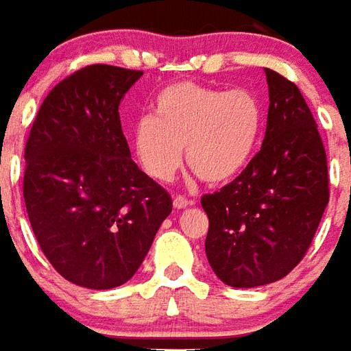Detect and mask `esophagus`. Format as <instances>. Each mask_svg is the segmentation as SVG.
I'll list each match as a JSON object with an SVG mask.
<instances>
[{"label":"esophagus","mask_w":351,"mask_h":351,"mask_svg":"<svg viewBox=\"0 0 351 351\" xmlns=\"http://www.w3.org/2000/svg\"><path fill=\"white\" fill-rule=\"evenodd\" d=\"M173 205H175V208H186V206L190 205V201L186 197H182V195H176L175 201H173Z\"/></svg>","instance_id":"34e87169"}]
</instances>
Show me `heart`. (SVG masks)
<instances>
[{
  "mask_svg": "<svg viewBox=\"0 0 351 351\" xmlns=\"http://www.w3.org/2000/svg\"><path fill=\"white\" fill-rule=\"evenodd\" d=\"M261 103L250 90H221L176 82L158 93L154 116L135 125L133 145L146 175L167 182L182 163L208 184L228 182L258 146Z\"/></svg>",
  "mask_w": 351,
  "mask_h": 351,
  "instance_id": "1",
  "label": "heart"
}]
</instances>
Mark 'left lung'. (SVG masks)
Here are the masks:
<instances>
[{"label":"left lung","mask_w":351,"mask_h":351,"mask_svg":"<svg viewBox=\"0 0 351 351\" xmlns=\"http://www.w3.org/2000/svg\"><path fill=\"white\" fill-rule=\"evenodd\" d=\"M265 75L271 103L261 150L235 180L201 197L206 258L233 287L265 286L293 271L329 203L327 156L306 101L280 73Z\"/></svg>","instance_id":"obj_1"}]
</instances>
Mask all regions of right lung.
Returning a JSON list of instances; mask_svg holds the SVG:
<instances>
[{
	"label": "right lung",
	"mask_w": 351,
	"mask_h": 351,
	"mask_svg": "<svg viewBox=\"0 0 351 351\" xmlns=\"http://www.w3.org/2000/svg\"><path fill=\"white\" fill-rule=\"evenodd\" d=\"M143 71L88 65L50 90L26 143L24 201L34 235L65 280L110 289L137 272L167 190L131 160L120 101Z\"/></svg>",
	"instance_id": "add662e5"
}]
</instances>
